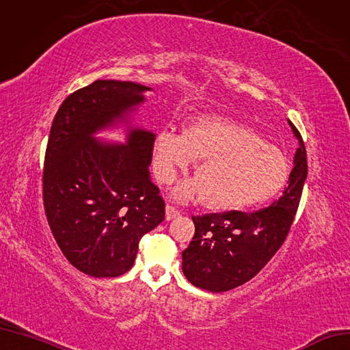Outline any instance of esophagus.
<instances>
[{"label": "esophagus", "mask_w": 350, "mask_h": 350, "mask_svg": "<svg viewBox=\"0 0 350 350\" xmlns=\"http://www.w3.org/2000/svg\"><path fill=\"white\" fill-rule=\"evenodd\" d=\"M178 215H179V211H178L175 207H172V206H166V208H165V217H166V220H167V221L176 219Z\"/></svg>", "instance_id": "esophagus-1"}]
</instances>
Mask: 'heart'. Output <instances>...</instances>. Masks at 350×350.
<instances>
[{
	"mask_svg": "<svg viewBox=\"0 0 350 350\" xmlns=\"http://www.w3.org/2000/svg\"><path fill=\"white\" fill-rule=\"evenodd\" d=\"M194 161H200L197 178L179 183L172 197L179 202L202 200L207 208L221 213L267 202L290 172L285 154L255 130L215 116L196 118L183 136L163 130L154 137L153 172L159 183L171 184Z\"/></svg>",
	"mask_w": 350,
	"mask_h": 350,
	"instance_id": "obj_1",
	"label": "heart"
}]
</instances>
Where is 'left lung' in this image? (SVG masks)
<instances>
[{
	"mask_svg": "<svg viewBox=\"0 0 350 350\" xmlns=\"http://www.w3.org/2000/svg\"><path fill=\"white\" fill-rule=\"evenodd\" d=\"M288 187L278 201L255 211L192 217L196 234L183 252L187 280L202 290L223 293L252 280L281 247L290 232L307 179V153L299 131Z\"/></svg>",
	"mask_w": 350,
	"mask_h": 350,
	"instance_id": "left-lung-1",
	"label": "left lung"
}]
</instances>
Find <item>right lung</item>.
<instances>
[{
    "label": "right lung",
    "mask_w": 350,
    "mask_h": 350,
    "mask_svg": "<svg viewBox=\"0 0 350 350\" xmlns=\"http://www.w3.org/2000/svg\"><path fill=\"white\" fill-rule=\"evenodd\" d=\"M153 88L98 79L59 107L47 142L43 201L65 258L94 278H113L133 267L143 234L165 219V202L149 166L154 133L135 114ZM123 128V144L98 141Z\"/></svg>",
    "instance_id": "1"
}]
</instances>
